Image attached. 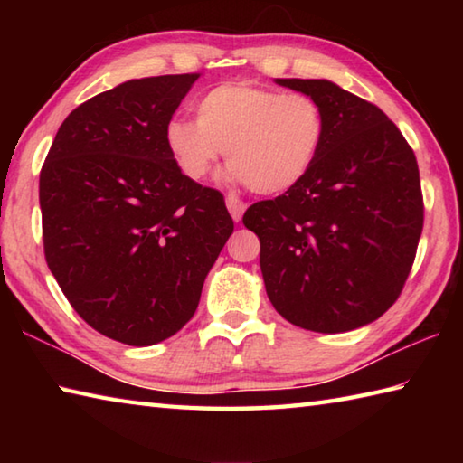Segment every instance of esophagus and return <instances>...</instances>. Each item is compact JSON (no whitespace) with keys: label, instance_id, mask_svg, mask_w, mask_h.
Masks as SVG:
<instances>
[{"label":"esophagus","instance_id":"34e87169","mask_svg":"<svg viewBox=\"0 0 463 463\" xmlns=\"http://www.w3.org/2000/svg\"><path fill=\"white\" fill-rule=\"evenodd\" d=\"M226 208H229L232 221L239 222L241 218H242V213H245L247 203L242 202V200H239V198H234V195H229V198H226Z\"/></svg>","mask_w":463,"mask_h":463}]
</instances>
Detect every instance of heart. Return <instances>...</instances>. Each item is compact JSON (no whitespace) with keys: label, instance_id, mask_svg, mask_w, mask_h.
I'll return each instance as SVG.
<instances>
[{"label":"heart","instance_id":"b5f03b06","mask_svg":"<svg viewBox=\"0 0 463 463\" xmlns=\"http://www.w3.org/2000/svg\"><path fill=\"white\" fill-rule=\"evenodd\" d=\"M326 116L302 91L222 83L195 101V122L171 120L167 146L182 174L202 182L226 151L234 182L263 195L286 194L317 165Z\"/></svg>","mask_w":463,"mask_h":463}]
</instances>
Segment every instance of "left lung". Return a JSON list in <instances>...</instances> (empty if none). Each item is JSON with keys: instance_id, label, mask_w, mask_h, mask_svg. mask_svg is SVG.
<instances>
[{"instance_id": "left-lung-1", "label": "left lung", "mask_w": 463, "mask_h": 463, "mask_svg": "<svg viewBox=\"0 0 463 463\" xmlns=\"http://www.w3.org/2000/svg\"><path fill=\"white\" fill-rule=\"evenodd\" d=\"M325 109L317 165L292 190L247 208L268 296L288 323L345 333L401 296L422 232L417 156L378 106L326 80H278Z\"/></svg>"}]
</instances>
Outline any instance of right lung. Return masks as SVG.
<instances>
[{
    "mask_svg": "<svg viewBox=\"0 0 463 463\" xmlns=\"http://www.w3.org/2000/svg\"><path fill=\"white\" fill-rule=\"evenodd\" d=\"M200 73L120 83L77 106L41 169L44 257L85 323L145 347L175 335L234 222L187 179L167 127Z\"/></svg>",
    "mask_w": 463,
    "mask_h": 463,
    "instance_id": "right-lung-1",
    "label": "right lung"
}]
</instances>
